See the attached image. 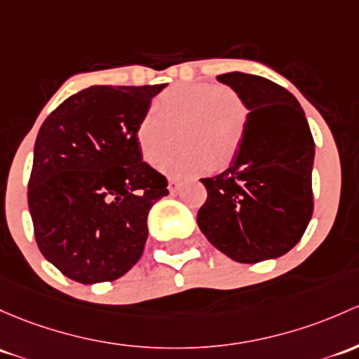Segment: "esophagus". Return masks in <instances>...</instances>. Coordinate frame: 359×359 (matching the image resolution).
Wrapping results in <instances>:
<instances>
[{"label":"esophagus","instance_id":"esophagus-1","mask_svg":"<svg viewBox=\"0 0 359 359\" xmlns=\"http://www.w3.org/2000/svg\"><path fill=\"white\" fill-rule=\"evenodd\" d=\"M180 187V182L177 179H168V191L170 194H175L177 191H179Z\"/></svg>","mask_w":359,"mask_h":359}]
</instances>
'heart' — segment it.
<instances>
[{
	"label": "heart",
	"mask_w": 359,
	"mask_h": 359,
	"mask_svg": "<svg viewBox=\"0 0 359 359\" xmlns=\"http://www.w3.org/2000/svg\"><path fill=\"white\" fill-rule=\"evenodd\" d=\"M248 126V108L239 94L213 82H186L168 88L142 113L135 142L144 161L156 165L175 142L181 148L161 161L173 177L222 172L236 161Z\"/></svg>",
	"instance_id": "1"
}]
</instances>
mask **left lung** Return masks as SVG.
I'll use <instances>...</instances> for the list:
<instances>
[{"mask_svg": "<svg viewBox=\"0 0 359 359\" xmlns=\"http://www.w3.org/2000/svg\"><path fill=\"white\" fill-rule=\"evenodd\" d=\"M248 108L239 154L225 172L201 179L198 211L206 239L233 262L258 263L290 251L313 215L315 141L299 101L265 77L218 75Z\"/></svg>", "mask_w": 359, "mask_h": 359, "instance_id": "8db88e82", "label": "left lung"}]
</instances>
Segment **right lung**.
Returning a JSON list of instances; mask_svg holds the SVG:
<instances>
[{"mask_svg":"<svg viewBox=\"0 0 359 359\" xmlns=\"http://www.w3.org/2000/svg\"><path fill=\"white\" fill-rule=\"evenodd\" d=\"M165 88L90 86L37 132L27 192L34 233L44 258L72 280H115L144 251L148 213L168 182L142 161L135 126Z\"/></svg>","mask_w":359,"mask_h":359,"instance_id":"obj_1","label":"right lung"}]
</instances>
